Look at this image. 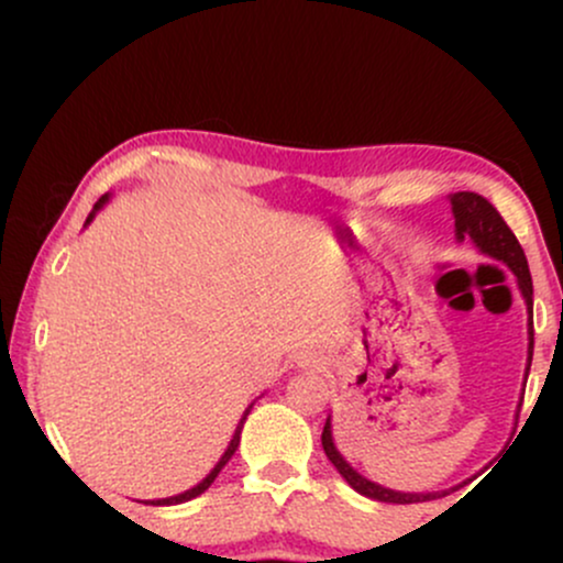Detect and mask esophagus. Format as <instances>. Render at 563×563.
<instances>
[{
  "instance_id": "34e87169",
  "label": "esophagus",
  "mask_w": 563,
  "mask_h": 563,
  "mask_svg": "<svg viewBox=\"0 0 563 563\" xmlns=\"http://www.w3.org/2000/svg\"><path fill=\"white\" fill-rule=\"evenodd\" d=\"M307 365H312V367H318V365H320V360H307Z\"/></svg>"
}]
</instances>
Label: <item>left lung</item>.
<instances>
[{
	"mask_svg": "<svg viewBox=\"0 0 563 563\" xmlns=\"http://www.w3.org/2000/svg\"><path fill=\"white\" fill-rule=\"evenodd\" d=\"M450 200H452V214H455L457 241L471 238L482 254L506 262L508 267L514 269L516 280H519V288L521 294H525L527 309H529V360H527V373H529V365H532V349H534V331H532V275H529L525 249H521V243L516 241L514 230L508 228L506 219L500 217V211H497L487 198L479 196V192H455ZM322 450H325L328 461L333 463L335 471H339V474L344 476V479L352 484L360 495L373 497V500L410 506V503H426L431 500V497H439V493H394V489L380 487L376 482H367L365 476H360L357 471L341 457V452L335 450L333 437H331V421H325V429H322Z\"/></svg>",
	"mask_w": 563,
	"mask_h": 563,
	"instance_id": "obj_1",
	"label": "left lung"
}]
</instances>
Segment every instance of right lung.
Instances as JSON below:
<instances>
[{
	"label": "right lung",
	"instance_id": "obj_1",
	"mask_svg": "<svg viewBox=\"0 0 563 563\" xmlns=\"http://www.w3.org/2000/svg\"><path fill=\"white\" fill-rule=\"evenodd\" d=\"M106 200H108V196H102L100 200H97V203H95V211H97V209H100V206H102V203H106ZM95 211H92V214H89V219H87V222H92ZM249 410H251V407H249ZM249 410H245V416H249ZM245 416L241 418V426H238V429H235V437H232V439H230V448H228V450H224V455H222V457H219V463H217V466H214V471H211V474H209V476H206V479H203V482H200V484H198V487L187 489V493H183V495H174V497H164V500H153V506H174V503H185V500H192V497H198L200 493H206V489H209V487H211V482H214V479H217V476H219V471H222L224 466H228V461H230V457H232V455H235V450H238V442H241V429H243V421H245Z\"/></svg>",
	"mask_w": 563,
	"mask_h": 563
}]
</instances>
